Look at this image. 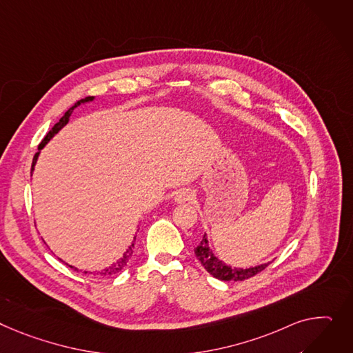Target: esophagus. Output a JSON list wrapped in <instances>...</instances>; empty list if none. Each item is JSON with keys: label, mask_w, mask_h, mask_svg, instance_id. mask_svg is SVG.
I'll return each instance as SVG.
<instances>
[{"label": "esophagus", "mask_w": 353, "mask_h": 353, "mask_svg": "<svg viewBox=\"0 0 353 353\" xmlns=\"http://www.w3.org/2000/svg\"><path fill=\"white\" fill-rule=\"evenodd\" d=\"M193 199H194V194L190 190H187V189L179 190L176 193V196H174V201L176 203H185V201H190Z\"/></svg>", "instance_id": "esophagus-1"}]
</instances>
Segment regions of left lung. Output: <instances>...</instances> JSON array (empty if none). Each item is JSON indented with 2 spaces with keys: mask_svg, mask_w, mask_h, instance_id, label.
Wrapping results in <instances>:
<instances>
[{
  "mask_svg": "<svg viewBox=\"0 0 353 353\" xmlns=\"http://www.w3.org/2000/svg\"><path fill=\"white\" fill-rule=\"evenodd\" d=\"M194 252H196L197 260L201 263V265L205 268V271L213 275L214 278L221 279V281H244V279H248V278L254 276L255 274L263 271L264 268H267L268 264H270V263H264V264L255 265V267H248V268L231 267V265L225 264L224 261H221L219 256H216L213 250L210 248L207 234H204L203 240L194 248Z\"/></svg>",
  "mask_w": 353,
  "mask_h": 353,
  "instance_id": "1",
  "label": "left lung"
}]
</instances>
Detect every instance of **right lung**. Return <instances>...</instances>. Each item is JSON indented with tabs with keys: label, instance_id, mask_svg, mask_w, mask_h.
I'll list each match as a JSON object with an SVG mask.
<instances>
[{
	"label": "right lung",
	"instance_id": "add662e5",
	"mask_svg": "<svg viewBox=\"0 0 353 353\" xmlns=\"http://www.w3.org/2000/svg\"><path fill=\"white\" fill-rule=\"evenodd\" d=\"M95 101V97H88V98H85V99H81V101H78L72 108H69L66 112H65V114L61 117L59 119V122L58 123H55L54 125V128L46 133V136L43 137V140L41 142V145L38 146V152L35 153V156H34V160H32V166H31V177H32V173H34V170H35V164H37V160H38V156H39V153H41V150L45 148V145L50 142V140L63 128V126H66L68 125V122H69V117H70V114L74 113V110L78 108V106H81V105H85V103H90V102H93ZM139 231V230H137ZM134 240H136V237H133V243L128 247V250L123 252V255L119 258V260H117L116 263H113L112 265H109L108 268H103L102 271H99L98 274L99 275H114V274H117L119 271H122L126 265H128V263H129V260H130V256H132V254H133V247H134ZM61 260V258H59ZM62 261V260H61ZM62 263H65V261H62ZM68 267H70V268H74L75 271L78 270L77 267H74V265H69L68 263H65ZM88 271H85V274H86Z\"/></svg>",
	"mask_w": 353,
	"mask_h": 353
}]
</instances>
